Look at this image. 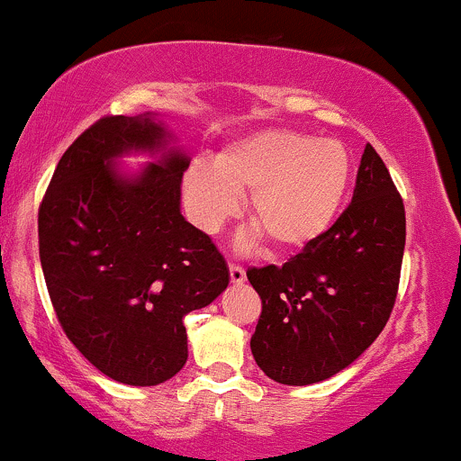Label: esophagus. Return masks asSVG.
Returning <instances> with one entry per match:
<instances>
[{
  "label": "esophagus",
  "mask_w": 461,
  "mask_h": 461,
  "mask_svg": "<svg viewBox=\"0 0 461 461\" xmlns=\"http://www.w3.org/2000/svg\"><path fill=\"white\" fill-rule=\"evenodd\" d=\"M229 273H230V284H235V286H240V284L246 282V270L241 268V266L230 264Z\"/></svg>",
  "instance_id": "1"
}]
</instances>
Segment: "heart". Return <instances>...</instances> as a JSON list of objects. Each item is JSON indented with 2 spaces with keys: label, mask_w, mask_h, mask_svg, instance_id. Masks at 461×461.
Instances as JSON below:
<instances>
[{
  "label": "heart",
  "mask_w": 461,
  "mask_h": 461,
  "mask_svg": "<svg viewBox=\"0 0 461 461\" xmlns=\"http://www.w3.org/2000/svg\"><path fill=\"white\" fill-rule=\"evenodd\" d=\"M184 203L202 230H217L246 197V215L275 253H293L333 226L350 186V155L329 137L264 128L230 141L184 175Z\"/></svg>",
  "instance_id": "b5f03b06"
}]
</instances>
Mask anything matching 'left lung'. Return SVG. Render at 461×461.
<instances>
[{
	"instance_id": "left-lung-1",
	"label": "left lung",
	"mask_w": 461,
	"mask_h": 461,
	"mask_svg": "<svg viewBox=\"0 0 461 461\" xmlns=\"http://www.w3.org/2000/svg\"><path fill=\"white\" fill-rule=\"evenodd\" d=\"M404 244V202L366 144L339 220L286 264L246 273L262 297L250 337L258 366L286 386L324 382L350 366L391 317Z\"/></svg>"
}]
</instances>
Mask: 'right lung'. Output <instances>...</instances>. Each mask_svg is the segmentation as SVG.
<instances>
[{
    "label": "right lung",
    "mask_w": 461,
    "mask_h": 461,
    "mask_svg": "<svg viewBox=\"0 0 461 461\" xmlns=\"http://www.w3.org/2000/svg\"><path fill=\"white\" fill-rule=\"evenodd\" d=\"M155 113L104 117L61 155L40 208V259L75 348L106 377L158 386L184 368V315L226 291L229 266L182 215L191 155ZM128 154H149L137 171Z\"/></svg>",
    "instance_id": "1"
}]
</instances>
